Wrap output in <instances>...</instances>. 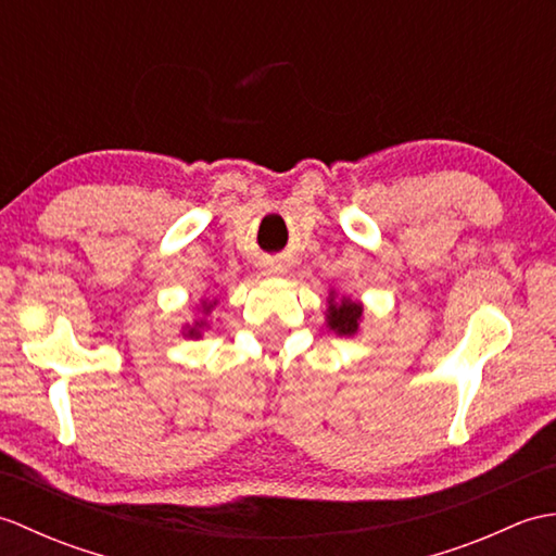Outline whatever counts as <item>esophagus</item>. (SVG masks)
Segmentation results:
<instances>
[{
    "instance_id": "1",
    "label": "esophagus",
    "mask_w": 556,
    "mask_h": 556,
    "mask_svg": "<svg viewBox=\"0 0 556 556\" xmlns=\"http://www.w3.org/2000/svg\"><path fill=\"white\" fill-rule=\"evenodd\" d=\"M267 275H281L279 267H267Z\"/></svg>"
}]
</instances>
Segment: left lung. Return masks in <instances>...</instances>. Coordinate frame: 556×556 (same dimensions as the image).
I'll return each mask as SVG.
<instances>
[{"label":"left lung","mask_w":556,"mask_h":556,"mask_svg":"<svg viewBox=\"0 0 556 556\" xmlns=\"http://www.w3.org/2000/svg\"><path fill=\"white\" fill-rule=\"evenodd\" d=\"M325 323L339 337H356L363 323V303L353 301L351 296H341L334 289H329Z\"/></svg>","instance_id":"8db88e82"}]
</instances>
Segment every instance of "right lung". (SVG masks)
<instances>
[{"label":"right lung","mask_w":556,"mask_h":556,"mask_svg":"<svg viewBox=\"0 0 556 556\" xmlns=\"http://www.w3.org/2000/svg\"><path fill=\"white\" fill-rule=\"evenodd\" d=\"M215 305H217V299L215 296H207V299H200V303L195 305V313H198V317L193 323H186L184 327H181V334L186 337V339H200L203 337V332H207L210 329V313L215 311Z\"/></svg>","instance_id":"right-lung-1"}]
</instances>
